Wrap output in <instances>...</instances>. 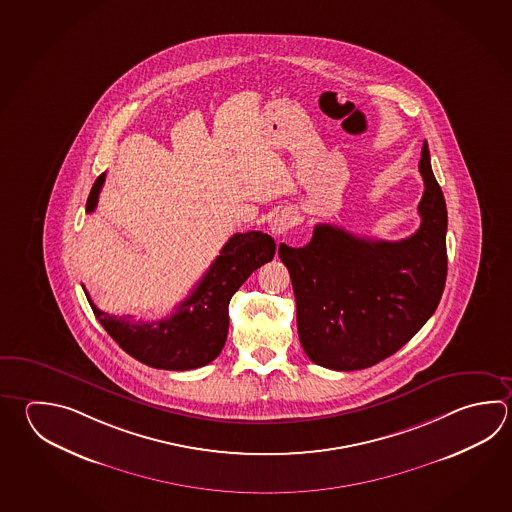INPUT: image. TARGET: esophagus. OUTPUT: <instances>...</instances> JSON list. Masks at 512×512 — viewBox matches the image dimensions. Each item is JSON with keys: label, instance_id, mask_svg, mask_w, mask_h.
Returning <instances> with one entry per match:
<instances>
[{"label": "esophagus", "instance_id": "1", "mask_svg": "<svg viewBox=\"0 0 512 512\" xmlns=\"http://www.w3.org/2000/svg\"><path fill=\"white\" fill-rule=\"evenodd\" d=\"M293 224H295V219H293L291 212H280L279 215L273 217L270 230L273 235H284V233L290 232Z\"/></svg>", "mask_w": 512, "mask_h": 512}]
</instances>
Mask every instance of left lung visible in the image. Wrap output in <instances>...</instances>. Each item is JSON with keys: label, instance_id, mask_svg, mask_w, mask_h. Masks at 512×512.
Listing matches in <instances>:
<instances>
[{"label": "left lung", "instance_id": "obj_1", "mask_svg": "<svg viewBox=\"0 0 512 512\" xmlns=\"http://www.w3.org/2000/svg\"><path fill=\"white\" fill-rule=\"evenodd\" d=\"M420 174V228L402 241H373L317 224L302 248L280 244L297 300L309 360L335 371L375 366L415 337L442 299L447 277V208L427 143Z\"/></svg>", "mask_w": 512, "mask_h": 512}]
</instances>
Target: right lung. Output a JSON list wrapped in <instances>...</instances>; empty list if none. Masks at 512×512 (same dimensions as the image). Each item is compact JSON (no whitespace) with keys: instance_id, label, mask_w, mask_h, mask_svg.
Here are the masks:
<instances>
[{"instance_id":"right-lung-1","label":"right lung","mask_w":512,"mask_h":512,"mask_svg":"<svg viewBox=\"0 0 512 512\" xmlns=\"http://www.w3.org/2000/svg\"><path fill=\"white\" fill-rule=\"evenodd\" d=\"M105 183L99 175L90 190L87 212H94ZM275 241L268 233H235L222 246L221 255L184 299L175 313L155 322H134L97 308L88 297L99 324L116 340L119 348L146 366L168 371H188L206 366L219 357L228 337V304L253 271L270 262Z\"/></svg>"}]
</instances>
